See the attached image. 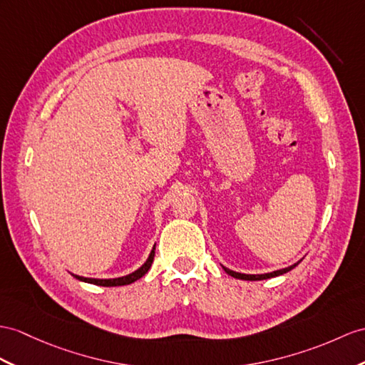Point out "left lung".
I'll list each match as a JSON object with an SVG mask.
<instances>
[{
  "label": "left lung",
  "instance_id": "left-lung-1",
  "mask_svg": "<svg viewBox=\"0 0 365 365\" xmlns=\"http://www.w3.org/2000/svg\"><path fill=\"white\" fill-rule=\"evenodd\" d=\"M297 264H299V262H297V263H294V264L288 266V268H285V269H279V271L268 272V274H240V272H235V271H230V269L225 268V266H223V269H225V271H226L229 275H232V277H235V279H242V280H264V279L277 277V275L285 274V272L291 271L292 268H296Z\"/></svg>",
  "mask_w": 365,
  "mask_h": 365
}]
</instances>
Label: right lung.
<instances>
[{"label":"right lung","instance_id":"right-lung-1","mask_svg":"<svg viewBox=\"0 0 365 365\" xmlns=\"http://www.w3.org/2000/svg\"><path fill=\"white\" fill-rule=\"evenodd\" d=\"M153 257H155V247L153 251L150 252V257L147 259V262L140 266L139 269H136L135 272H131L125 277H118V279H86V277H80V275H74L76 279L82 280V282H88L93 283V285H99V287H122V285H130V283L136 282L138 279H140L142 275H145L147 271L150 269V266L153 263Z\"/></svg>","mask_w":365,"mask_h":365}]
</instances>
